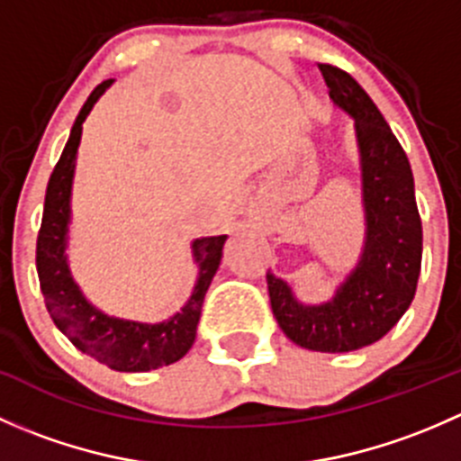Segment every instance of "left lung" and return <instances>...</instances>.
Masks as SVG:
<instances>
[{"label":"left lung","instance_id":"obj_1","mask_svg":"<svg viewBox=\"0 0 461 461\" xmlns=\"http://www.w3.org/2000/svg\"><path fill=\"white\" fill-rule=\"evenodd\" d=\"M334 104L355 118L364 180L366 245L359 265L323 305H303L267 272L272 312L287 339L317 352H352L379 341L415 299L421 218L411 162L381 111L343 68L319 64Z\"/></svg>","mask_w":461,"mask_h":461}]
</instances>
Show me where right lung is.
I'll return each mask as SVG.
<instances>
[{"label":"right lung","mask_w":461,"mask_h":461,"mask_svg":"<svg viewBox=\"0 0 461 461\" xmlns=\"http://www.w3.org/2000/svg\"><path fill=\"white\" fill-rule=\"evenodd\" d=\"M111 82L113 80H104L93 88L80 115L76 118L67 147L50 174L41 227L37 234L35 263L46 310H49L53 323L67 334V339L77 350L109 368L120 370V373H149V370L176 364L194 346L204 294H207L209 283L221 265L222 245H225L227 236H209V239L194 240V258L201 269L196 287H194L183 312L174 314L169 321L149 325L106 317L82 296L80 287L76 285L71 272H68L67 257H64L68 213H71L68 201H71L82 122L97 97L106 91V86H111Z\"/></svg>","instance_id":"right-lung-1"}]
</instances>
